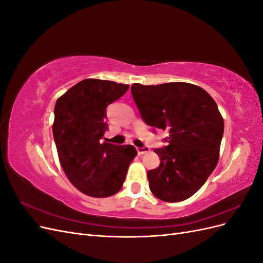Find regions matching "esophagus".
<instances>
[{
  "mask_svg": "<svg viewBox=\"0 0 263 263\" xmlns=\"http://www.w3.org/2000/svg\"><path fill=\"white\" fill-rule=\"evenodd\" d=\"M149 150H150V148H149L148 146H144V147H138V148H137V153H138V155H139V156H141V155H144V154L148 153Z\"/></svg>",
  "mask_w": 263,
  "mask_h": 263,
  "instance_id": "34e87169",
  "label": "esophagus"
}]
</instances>
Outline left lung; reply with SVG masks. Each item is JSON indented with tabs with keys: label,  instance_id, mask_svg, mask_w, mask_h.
<instances>
[{
	"label": "left lung",
	"instance_id": "1",
	"mask_svg": "<svg viewBox=\"0 0 263 263\" xmlns=\"http://www.w3.org/2000/svg\"><path fill=\"white\" fill-rule=\"evenodd\" d=\"M132 95L144 122L166 130V146L154 151L160 165L147 173L153 194L164 202H181L195 194L218 162L224 134L216 102L202 87L170 82L134 83Z\"/></svg>",
	"mask_w": 263,
	"mask_h": 263
}]
</instances>
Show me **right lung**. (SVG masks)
<instances>
[{
    "label": "right lung",
    "mask_w": 263,
    "mask_h": 263,
    "mask_svg": "<svg viewBox=\"0 0 263 263\" xmlns=\"http://www.w3.org/2000/svg\"><path fill=\"white\" fill-rule=\"evenodd\" d=\"M128 89L127 84L85 79L55 102L52 133L59 161L69 181L85 195L116 194L137 156L132 145L101 141L107 130L106 107Z\"/></svg>",
    "instance_id": "right-lung-1"
}]
</instances>
